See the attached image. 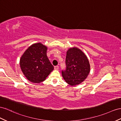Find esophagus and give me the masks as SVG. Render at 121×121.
I'll return each mask as SVG.
<instances>
[{
    "mask_svg": "<svg viewBox=\"0 0 121 121\" xmlns=\"http://www.w3.org/2000/svg\"><path fill=\"white\" fill-rule=\"evenodd\" d=\"M59 66H55V67H54V69H56V70H57V69H59Z\"/></svg>",
    "mask_w": 121,
    "mask_h": 121,
    "instance_id": "34e87169",
    "label": "esophagus"
}]
</instances>
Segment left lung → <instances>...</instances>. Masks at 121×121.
Wrapping results in <instances>:
<instances>
[{
    "instance_id": "left-lung-1",
    "label": "left lung",
    "mask_w": 121,
    "mask_h": 121,
    "mask_svg": "<svg viewBox=\"0 0 121 121\" xmlns=\"http://www.w3.org/2000/svg\"><path fill=\"white\" fill-rule=\"evenodd\" d=\"M66 69L62 70V75L68 84L78 85L84 81L90 71V65L87 57L76 48H69L66 52Z\"/></svg>"
}]
</instances>
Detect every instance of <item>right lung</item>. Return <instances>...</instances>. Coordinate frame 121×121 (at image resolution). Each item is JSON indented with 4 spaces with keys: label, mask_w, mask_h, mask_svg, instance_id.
<instances>
[{
    "label": "right lung",
    "mask_w": 121,
    "mask_h": 121,
    "mask_svg": "<svg viewBox=\"0 0 121 121\" xmlns=\"http://www.w3.org/2000/svg\"><path fill=\"white\" fill-rule=\"evenodd\" d=\"M46 52V46L40 43H35L30 46L21 57V70L30 81L41 82L53 70L54 66L49 61Z\"/></svg>",
    "instance_id": "1"
}]
</instances>
